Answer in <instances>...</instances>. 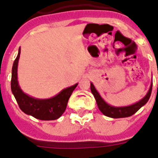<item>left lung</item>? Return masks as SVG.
Returning a JSON list of instances; mask_svg holds the SVG:
<instances>
[{
    "mask_svg": "<svg viewBox=\"0 0 158 158\" xmlns=\"http://www.w3.org/2000/svg\"><path fill=\"white\" fill-rule=\"evenodd\" d=\"M152 83L151 87H150L149 90H148V92L146 95V96L143 97L139 102L135 103L133 105L127 106H113L109 105V104H107L102 98V96H100V94L96 89L94 85H93L92 83H90V90H91L93 96H94L95 99H96L97 106L99 107L100 111L105 116L113 118H127V117H130L132 116L133 114H135L141 106H144L148 102L150 96H151V94H152Z\"/></svg>",
    "mask_w": 158,
    "mask_h": 158,
    "instance_id": "left-lung-1",
    "label": "left lung"
}]
</instances>
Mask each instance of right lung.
Returning a JSON list of instances; mask_svg holds the SVG:
<instances>
[{"label": "right lung", "mask_w": 158, "mask_h": 158, "mask_svg": "<svg viewBox=\"0 0 158 158\" xmlns=\"http://www.w3.org/2000/svg\"><path fill=\"white\" fill-rule=\"evenodd\" d=\"M20 56V48L19 54L13 62L12 69L11 89L20 109L28 115L40 120H55L62 116L65 112L69 97L78 84L62 89L56 96L49 99H37L28 96L23 91L18 81V64Z\"/></svg>", "instance_id": "obj_1"}]
</instances>
